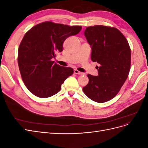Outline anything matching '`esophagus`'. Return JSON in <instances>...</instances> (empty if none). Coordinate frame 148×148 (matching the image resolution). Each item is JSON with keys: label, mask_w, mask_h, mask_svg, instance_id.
Here are the masks:
<instances>
[{"label": "esophagus", "mask_w": 148, "mask_h": 148, "mask_svg": "<svg viewBox=\"0 0 148 148\" xmlns=\"http://www.w3.org/2000/svg\"><path fill=\"white\" fill-rule=\"evenodd\" d=\"M74 73L75 74H78V75H84L83 73L82 72H80L77 69H74Z\"/></svg>", "instance_id": "34e87169"}]
</instances>
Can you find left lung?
<instances>
[{
  "mask_svg": "<svg viewBox=\"0 0 148 148\" xmlns=\"http://www.w3.org/2000/svg\"><path fill=\"white\" fill-rule=\"evenodd\" d=\"M84 36L91 47V60L99 66H97V76L88 74L89 82L83 87V92L93 101H109L117 95L128 78L130 47L124 35L114 27L89 26Z\"/></svg>",
  "mask_w": 148,
  "mask_h": 148,
  "instance_id": "left-lung-1",
  "label": "left lung"
}]
</instances>
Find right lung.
Listing matches in <instances>:
<instances>
[{
    "instance_id": "right-lung-1",
    "label": "right lung",
    "mask_w": 148,
    "mask_h": 148,
    "mask_svg": "<svg viewBox=\"0 0 148 148\" xmlns=\"http://www.w3.org/2000/svg\"><path fill=\"white\" fill-rule=\"evenodd\" d=\"M82 26H69L47 21L33 26L25 34L18 52L21 78L36 96L46 98L59 92L65 80L73 73L71 67L54 63L52 59L63 51V43L77 34Z\"/></svg>"
}]
</instances>
